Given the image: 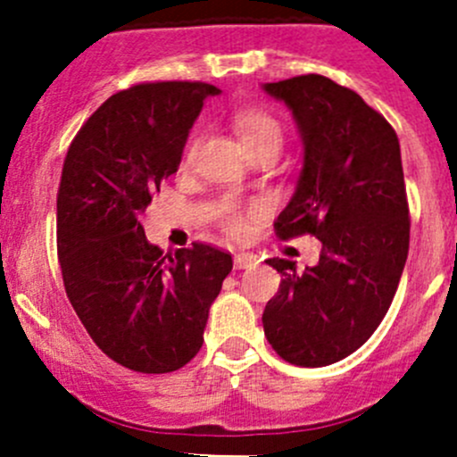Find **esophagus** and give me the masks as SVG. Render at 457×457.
<instances>
[{
  "instance_id": "34e87169",
  "label": "esophagus",
  "mask_w": 457,
  "mask_h": 457,
  "mask_svg": "<svg viewBox=\"0 0 457 457\" xmlns=\"http://www.w3.org/2000/svg\"><path fill=\"white\" fill-rule=\"evenodd\" d=\"M252 265H256V256L254 254H245V252H238V254L234 256V268L245 270V268H252Z\"/></svg>"
}]
</instances>
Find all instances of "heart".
<instances>
[{"instance_id": "heart-1", "label": "heart", "mask_w": 457, "mask_h": 457, "mask_svg": "<svg viewBox=\"0 0 457 457\" xmlns=\"http://www.w3.org/2000/svg\"><path fill=\"white\" fill-rule=\"evenodd\" d=\"M232 122L234 127H237L238 136H241L243 145L247 147V152H252V149L268 143L281 145L283 140L281 120L274 116L272 111L263 109V106H254V104L238 106V109L232 113ZM192 154H194V147H189L187 158H192ZM219 219H220V225H223L229 234H234V237L245 234L247 229L245 214L238 212L232 203H225V205L220 207Z\"/></svg>"}]
</instances>
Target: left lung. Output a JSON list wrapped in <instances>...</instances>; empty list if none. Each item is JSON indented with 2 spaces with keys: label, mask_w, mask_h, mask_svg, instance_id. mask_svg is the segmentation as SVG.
<instances>
[{
  "label": "left lung",
  "mask_w": 457,
  "mask_h": 457,
  "mask_svg": "<svg viewBox=\"0 0 457 457\" xmlns=\"http://www.w3.org/2000/svg\"><path fill=\"white\" fill-rule=\"evenodd\" d=\"M290 106L303 140L295 196L278 214V238L321 241L314 268L268 259L281 274L263 330L281 360L317 369L364 346L400 286L409 256V201L400 140L353 88L308 73L265 84Z\"/></svg>",
  "instance_id": "1"
}]
</instances>
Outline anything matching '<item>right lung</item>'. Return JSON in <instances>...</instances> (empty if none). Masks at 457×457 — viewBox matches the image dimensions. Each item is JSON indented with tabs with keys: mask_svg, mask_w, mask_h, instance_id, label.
Wrapping results in <instances>:
<instances>
[{
	"mask_svg": "<svg viewBox=\"0 0 457 457\" xmlns=\"http://www.w3.org/2000/svg\"><path fill=\"white\" fill-rule=\"evenodd\" d=\"M207 82H143L118 91L66 152L57 189V256L64 290L106 357L161 375L203 346L207 314L232 254L207 243L162 252L138 216L179 171Z\"/></svg>",
	"mask_w": 457,
	"mask_h": 457,
	"instance_id": "1",
	"label": "right lung"
}]
</instances>
